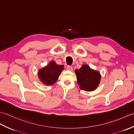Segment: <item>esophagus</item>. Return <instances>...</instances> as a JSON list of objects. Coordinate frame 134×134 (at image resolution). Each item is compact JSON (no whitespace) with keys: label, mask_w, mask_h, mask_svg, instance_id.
Masks as SVG:
<instances>
[{"label":"esophagus","mask_w":134,"mask_h":134,"mask_svg":"<svg viewBox=\"0 0 134 134\" xmlns=\"http://www.w3.org/2000/svg\"><path fill=\"white\" fill-rule=\"evenodd\" d=\"M66 69H67L68 70L71 71V70H73V68H72V66H66Z\"/></svg>","instance_id":"34e87169"}]
</instances>
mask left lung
Instances as JSON below:
<instances>
[{"label": "left lung", "instance_id": "obj_1", "mask_svg": "<svg viewBox=\"0 0 134 134\" xmlns=\"http://www.w3.org/2000/svg\"><path fill=\"white\" fill-rule=\"evenodd\" d=\"M75 73L80 88L86 91L96 89L101 78L98 71L92 69L87 65H83L80 69H76Z\"/></svg>", "mask_w": 134, "mask_h": 134}]
</instances>
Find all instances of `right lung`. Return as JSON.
Returning a JSON list of instances; mask_svg holds the SVG:
<instances>
[{
    "mask_svg": "<svg viewBox=\"0 0 134 134\" xmlns=\"http://www.w3.org/2000/svg\"><path fill=\"white\" fill-rule=\"evenodd\" d=\"M64 69V65H58L55 61H51L47 66L39 70L38 76L43 84L49 86L52 85L56 82Z\"/></svg>",
    "mask_w": 134,
    "mask_h": 134,
    "instance_id": "right-lung-1",
    "label": "right lung"
}]
</instances>
